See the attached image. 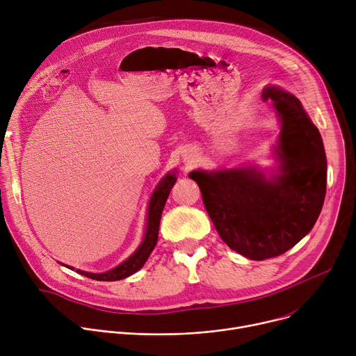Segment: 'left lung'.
I'll return each instance as SVG.
<instances>
[{
	"label": "left lung",
	"mask_w": 356,
	"mask_h": 356,
	"mask_svg": "<svg viewBox=\"0 0 356 356\" xmlns=\"http://www.w3.org/2000/svg\"><path fill=\"white\" fill-rule=\"evenodd\" d=\"M282 120L277 155L280 174L266 179L254 168L192 171L222 241L252 260L280 256L317 222L327 191L323 138L300 100L279 89L261 95Z\"/></svg>",
	"instance_id": "obj_1"
}]
</instances>
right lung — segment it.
<instances>
[{"instance_id":"right-lung-1","label":"right lung","mask_w":356,"mask_h":356,"mask_svg":"<svg viewBox=\"0 0 356 356\" xmlns=\"http://www.w3.org/2000/svg\"><path fill=\"white\" fill-rule=\"evenodd\" d=\"M177 182L175 175L170 174L167 175L160 185L156 186L154 191L151 201H149V208H148V220H147V232L144 236V241L140 245V248L131 254L126 261H123L120 266H117L115 268H111L110 271L106 273H88L82 270H76L79 274L86 275V277L92 280H99V282H115V280H122L129 277L133 273L138 271L144 263L147 261L148 256L151 254L152 249L156 245L158 241V229H160V220H161V213L165 207V202L168 200V195L171 192V188ZM67 267V266H66ZM72 268V267H69ZM73 270V268H72Z\"/></svg>"}]
</instances>
